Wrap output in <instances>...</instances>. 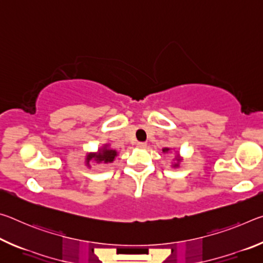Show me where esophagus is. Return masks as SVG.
Returning <instances> with one entry per match:
<instances>
[{"mask_svg": "<svg viewBox=\"0 0 263 263\" xmlns=\"http://www.w3.org/2000/svg\"><path fill=\"white\" fill-rule=\"evenodd\" d=\"M146 146L147 145H146L145 142H138L137 144V147H139V148H146Z\"/></svg>", "mask_w": 263, "mask_h": 263, "instance_id": "esophagus-1", "label": "esophagus"}]
</instances>
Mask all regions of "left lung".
I'll use <instances>...</instances> for the list:
<instances>
[{"label": "left lung", "mask_w": 263, "mask_h": 263, "mask_svg": "<svg viewBox=\"0 0 263 263\" xmlns=\"http://www.w3.org/2000/svg\"><path fill=\"white\" fill-rule=\"evenodd\" d=\"M162 152H163V153H167V152H169V148H163V149H162ZM175 159H176V163H174V167H179V163L181 162V160H182V159L179 157V155H176V158H175Z\"/></svg>", "instance_id": "8db88e82"}]
</instances>
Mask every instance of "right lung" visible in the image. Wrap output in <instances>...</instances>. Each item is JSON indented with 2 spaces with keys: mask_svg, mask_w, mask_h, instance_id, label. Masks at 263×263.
Here are the masks:
<instances>
[{
  "mask_svg": "<svg viewBox=\"0 0 263 263\" xmlns=\"http://www.w3.org/2000/svg\"><path fill=\"white\" fill-rule=\"evenodd\" d=\"M117 157V152L115 149L108 147V145H104V147L99 149L97 153H89L86 158V164L89 167L90 161H96L97 163H110L112 162L115 158Z\"/></svg>",
  "mask_w": 263,
  "mask_h": 263,
  "instance_id": "1",
  "label": "right lung"
}]
</instances>
